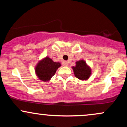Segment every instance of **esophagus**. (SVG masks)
Returning a JSON list of instances; mask_svg holds the SVG:
<instances>
[{"label": "esophagus", "instance_id": "34e87169", "mask_svg": "<svg viewBox=\"0 0 127 127\" xmlns=\"http://www.w3.org/2000/svg\"><path fill=\"white\" fill-rule=\"evenodd\" d=\"M62 64L63 66H67V65H68V62H66V61H63Z\"/></svg>", "mask_w": 127, "mask_h": 127}]
</instances>
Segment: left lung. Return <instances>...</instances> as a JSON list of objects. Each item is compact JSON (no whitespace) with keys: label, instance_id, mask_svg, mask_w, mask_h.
Segmentation results:
<instances>
[{"label":"left lung","instance_id":"1","mask_svg":"<svg viewBox=\"0 0 127 127\" xmlns=\"http://www.w3.org/2000/svg\"><path fill=\"white\" fill-rule=\"evenodd\" d=\"M74 74L77 78L82 81H86L91 75V69L83 60L76 62L75 66L72 67Z\"/></svg>","mask_w":127,"mask_h":127}]
</instances>
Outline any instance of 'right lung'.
<instances>
[{
  "mask_svg": "<svg viewBox=\"0 0 127 127\" xmlns=\"http://www.w3.org/2000/svg\"><path fill=\"white\" fill-rule=\"evenodd\" d=\"M61 66L59 62H54L48 57L39 61L35 67V72L40 81H49L55 75L57 70Z\"/></svg>",
  "mask_w": 127,
  "mask_h": 127,
  "instance_id": "obj_1",
  "label": "right lung"
}]
</instances>
